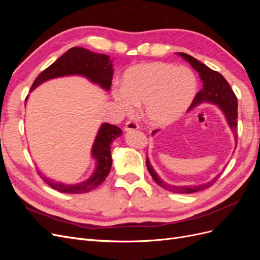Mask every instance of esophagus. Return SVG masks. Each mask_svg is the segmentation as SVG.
Listing matches in <instances>:
<instances>
[{"label": "esophagus", "instance_id": "34e87169", "mask_svg": "<svg viewBox=\"0 0 260 260\" xmlns=\"http://www.w3.org/2000/svg\"><path fill=\"white\" fill-rule=\"evenodd\" d=\"M139 129V124L135 121H127L125 122V125H124V130L125 131H132V130H138Z\"/></svg>", "mask_w": 260, "mask_h": 260}]
</instances>
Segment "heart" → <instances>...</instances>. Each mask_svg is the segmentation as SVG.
Segmentation results:
<instances>
[{
  "mask_svg": "<svg viewBox=\"0 0 260 260\" xmlns=\"http://www.w3.org/2000/svg\"><path fill=\"white\" fill-rule=\"evenodd\" d=\"M196 86V78L186 67L145 62L125 70L122 86L115 88L113 95L124 113L131 114L137 105L144 104L146 120L165 125L183 115L195 96Z\"/></svg>",
  "mask_w": 260,
  "mask_h": 260,
  "instance_id": "b5f03b06",
  "label": "heart"
}]
</instances>
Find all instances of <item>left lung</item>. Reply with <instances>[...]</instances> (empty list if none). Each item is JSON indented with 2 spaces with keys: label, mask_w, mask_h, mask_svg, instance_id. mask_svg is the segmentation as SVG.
<instances>
[{
  "label": "left lung",
  "mask_w": 260,
  "mask_h": 260,
  "mask_svg": "<svg viewBox=\"0 0 260 260\" xmlns=\"http://www.w3.org/2000/svg\"><path fill=\"white\" fill-rule=\"evenodd\" d=\"M181 57H183L185 60L190 62V65L199 72V75L203 81V86L201 91L196 94L190 108H193L194 106L199 105L203 102H207V103H214L217 104L220 109L223 112L228 123H229L230 128L232 129L235 138H237V127H238V100L233 90L231 89L230 84L224 79V77L219 74L218 72L210 69L205 64L199 61L193 56L185 53H178ZM156 131L153 132V135ZM146 166L148 169V172L151 174L152 178L155 180V182L160 185L165 190H167L172 193H194L199 192L202 190H205V188L211 186L214 184L220 175H218L215 179L207 183L200 184V185H182V186H177V185H171L167 184L166 182L160 180V178L156 175V172L152 168L151 164H149L148 159L146 158Z\"/></svg>",
  "instance_id": "obj_1"
}]
</instances>
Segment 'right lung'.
I'll use <instances>...</instances> for the list:
<instances>
[{"label":"right lung","instance_id":"1","mask_svg":"<svg viewBox=\"0 0 260 260\" xmlns=\"http://www.w3.org/2000/svg\"><path fill=\"white\" fill-rule=\"evenodd\" d=\"M113 74L114 69L112 60H109L108 55L96 54L77 46V48H72L68 50L58 59L55 60L51 66L44 69L36 78V80L34 81L32 85H31L30 91H32L39 84H41L42 82L49 79H52V78L68 75L84 76L92 82L100 84L102 88L108 91L112 86ZM121 129L118 128L115 124H102L92 147V154L93 157H95L98 160V166L90 179L76 185H66L62 183L54 182V181L46 178H43L44 182L60 193L81 194L96 188L104 182L109 171H111V144L116 138L121 136Z\"/></svg>","mask_w":260,"mask_h":260}]
</instances>
